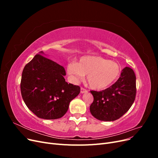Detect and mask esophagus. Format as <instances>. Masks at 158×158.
I'll return each instance as SVG.
<instances>
[{"label":"esophagus","instance_id":"esophagus-1","mask_svg":"<svg viewBox=\"0 0 158 158\" xmlns=\"http://www.w3.org/2000/svg\"><path fill=\"white\" fill-rule=\"evenodd\" d=\"M88 92V90L86 89H85L83 87H81V89H80L81 94H84V93H85V92Z\"/></svg>","mask_w":158,"mask_h":158}]
</instances>
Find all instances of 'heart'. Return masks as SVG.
I'll return each instance as SVG.
<instances>
[{
  "instance_id": "1",
  "label": "heart",
  "mask_w": 158,
  "mask_h": 158,
  "mask_svg": "<svg viewBox=\"0 0 158 158\" xmlns=\"http://www.w3.org/2000/svg\"><path fill=\"white\" fill-rule=\"evenodd\" d=\"M67 71L76 81L83 79L86 75L89 87L100 90L108 88L118 78L121 67L117 63L103 57L88 56L81 58L77 64H69Z\"/></svg>"
}]
</instances>
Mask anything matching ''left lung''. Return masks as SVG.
Returning a JSON list of instances; mask_svg holds the SVG:
<instances>
[{
	"label": "left lung",
	"instance_id": "1",
	"mask_svg": "<svg viewBox=\"0 0 158 158\" xmlns=\"http://www.w3.org/2000/svg\"><path fill=\"white\" fill-rule=\"evenodd\" d=\"M94 102L90 113L98 120L113 121L121 117L131 108L136 94V76L130 67H125L120 78L105 90L90 91Z\"/></svg>",
	"mask_w": 158,
	"mask_h": 158
}]
</instances>
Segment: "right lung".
<instances>
[{
  "mask_svg": "<svg viewBox=\"0 0 158 158\" xmlns=\"http://www.w3.org/2000/svg\"><path fill=\"white\" fill-rule=\"evenodd\" d=\"M37 54L23 70L20 83L23 102L35 115L44 119L61 118L70 102L80 92L78 85L68 84L63 66Z\"/></svg>",
  "mask_w": 158,
  "mask_h": 158,
  "instance_id": "right-lung-1",
  "label": "right lung"
}]
</instances>
